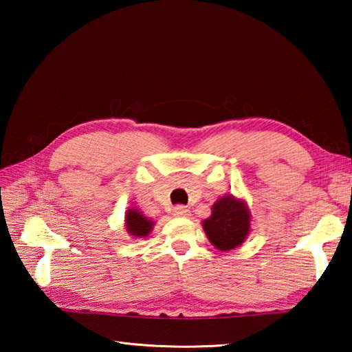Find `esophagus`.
<instances>
[{
	"instance_id": "1",
	"label": "esophagus",
	"mask_w": 352,
	"mask_h": 352,
	"mask_svg": "<svg viewBox=\"0 0 352 352\" xmlns=\"http://www.w3.org/2000/svg\"><path fill=\"white\" fill-rule=\"evenodd\" d=\"M174 216L175 217H188L189 216V210H188L186 206H183V205H177L174 208Z\"/></svg>"
}]
</instances>
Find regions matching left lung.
I'll list each match as a JSON object with an SVG mask.
<instances>
[{"label": "left lung", "instance_id": "left-lung-1", "mask_svg": "<svg viewBox=\"0 0 352 352\" xmlns=\"http://www.w3.org/2000/svg\"><path fill=\"white\" fill-rule=\"evenodd\" d=\"M250 214L247 204L234 195H225L212 205L211 216L204 220L208 239L220 252L242 245L250 233Z\"/></svg>", "mask_w": 352, "mask_h": 352}]
</instances>
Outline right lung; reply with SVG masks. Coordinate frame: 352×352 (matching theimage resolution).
<instances>
[{"label": "right lung", "instance_id": "obj_1", "mask_svg": "<svg viewBox=\"0 0 352 352\" xmlns=\"http://www.w3.org/2000/svg\"><path fill=\"white\" fill-rule=\"evenodd\" d=\"M126 228L130 236L146 237L153 228V220L147 219L141 211L130 208L126 212Z\"/></svg>", "mask_w": 352, "mask_h": 352}]
</instances>
